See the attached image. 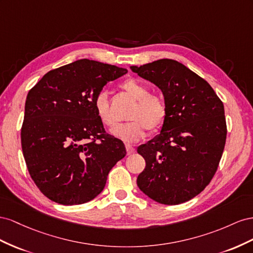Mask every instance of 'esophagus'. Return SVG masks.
<instances>
[{"label": "esophagus", "instance_id": "34e87169", "mask_svg": "<svg viewBox=\"0 0 253 253\" xmlns=\"http://www.w3.org/2000/svg\"><path fill=\"white\" fill-rule=\"evenodd\" d=\"M126 150H127V155H132L135 153V149L131 145H129V144H126Z\"/></svg>", "mask_w": 253, "mask_h": 253}]
</instances>
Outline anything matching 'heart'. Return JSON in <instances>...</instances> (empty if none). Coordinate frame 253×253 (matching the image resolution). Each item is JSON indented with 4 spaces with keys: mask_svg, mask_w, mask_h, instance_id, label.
<instances>
[{
    "mask_svg": "<svg viewBox=\"0 0 253 253\" xmlns=\"http://www.w3.org/2000/svg\"><path fill=\"white\" fill-rule=\"evenodd\" d=\"M125 90L134 100L135 105L129 113L130 122L120 124L111 129V133L124 142L139 141L146 135L147 128L151 132H157L162 128L167 119V106L158 95L151 94L150 88L134 78H128L122 84ZM94 108L98 120L104 126L112 127L115 119L110 110V104L105 91L99 92L94 100Z\"/></svg>",
    "mask_w": 253,
    "mask_h": 253,
    "instance_id": "b5f03b06",
    "label": "heart"
}]
</instances>
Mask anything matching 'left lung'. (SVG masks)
<instances>
[{"label": "left lung", "instance_id": "8db88e82", "mask_svg": "<svg viewBox=\"0 0 253 253\" xmlns=\"http://www.w3.org/2000/svg\"><path fill=\"white\" fill-rule=\"evenodd\" d=\"M132 72L163 93L167 119L153 140L138 147L146 167L139 189L162 205H180L203 192L217 170L227 125L219 97L184 64L160 59Z\"/></svg>", "mask_w": 253, "mask_h": 253}]
</instances>
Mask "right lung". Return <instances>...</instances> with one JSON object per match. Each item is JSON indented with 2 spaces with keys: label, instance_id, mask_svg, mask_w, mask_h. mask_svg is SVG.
<instances>
[{
  "label": "right lung",
  "instance_id": "add662e5",
  "mask_svg": "<svg viewBox=\"0 0 253 253\" xmlns=\"http://www.w3.org/2000/svg\"><path fill=\"white\" fill-rule=\"evenodd\" d=\"M126 73L81 59L47 72L28 92L21 144L28 172L48 199L64 206L94 199L126 156L124 144L105 131L94 108L104 85Z\"/></svg>",
  "mask_w": 253,
  "mask_h": 253
}]
</instances>
